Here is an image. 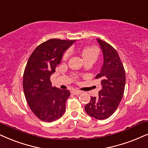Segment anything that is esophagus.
<instances>
[{
    "mask_svg": "<svg viewBox=\"0 0 148 148\" xmlns=\"http://www.w3.org/2000/svg\"><path fill=\"white\" fill-rule=\"evenodd\" d=\"M72 92L74 95H80V94L82 93V91L77 90H72Z\"/></svg>",
    "mask_w": 148,
    "mask_h": 148,
    "instance_id": "34e87169",
    "label": "esophagus"
}]
</instances>
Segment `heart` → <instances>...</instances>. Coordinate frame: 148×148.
I'll return each mask as SVG.
<instances>
[{
    "instance_id": "heart-1",
    "label": "heart",
    "mask_w": 148,
    "mask_h": 148,
    "mask_svg": "<svg viewBox=\"0 0 148 148\" xmlns=\"http://www.w3.org/2000/svg\"><path fill=\"white\" fill-rule=\"evenodd\" d=\"M82 55L85 62L92 61L93 62L96 61L99 55V50L96 47H85L82 51ZM70 56V51H66L64 54L63 59L66 60Z\"/></svg>"
}]
</instances>
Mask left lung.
<instances>
[{
    "label": "left lung",
    "instance_id": "left-lung-1",
    "mask_svg": "<svg viewBox=\"0 0 148 148\" xmlns=\"http://www.w3.org/2000/svg\"><path fill=\"white\" fill-rule=\"evenodd\" d=\"M97 41L103 57V65L95 77L101 79V89L97 97H91L84 109L89 116L103 120L112 115L119 105L124 92L125 74L115 49L99 38Z\"/></svg>",
    "mask_w": 148,
    "mask_h": 148
}]
</instances>
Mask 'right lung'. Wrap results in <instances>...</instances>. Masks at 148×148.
<instances>
[{"label":"right lung","instance_id":"1","mask_svg":"<svg viewBox=\"0 0 148 148\" xmlns=\"http://www.w3.org/2000/svg\"><path fill=\"white\" fill-rule=\"evenodd\" d=\"M75 40L51 39L36 47L23 75V90L31 110L43 121L52 122L63 115L69 90L53 87L50 77L66 51Z\"/></svg>","mask_w":148,"mask_h":148}]
</instances>
